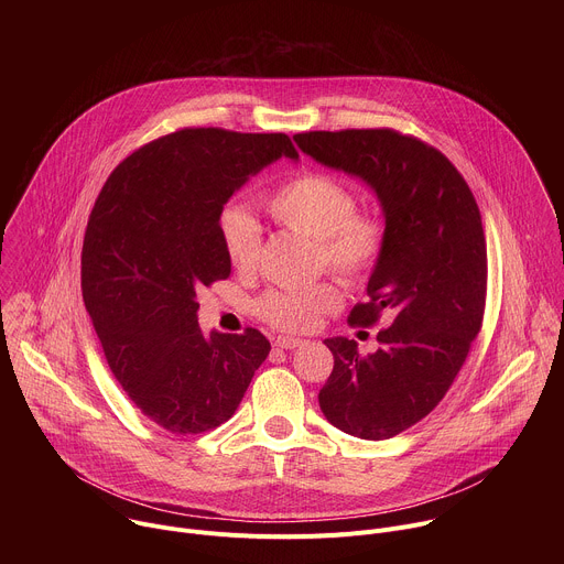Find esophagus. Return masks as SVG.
<instances>
[{
	"label": "esophagus",
	"mask_w": 564,
	"mask_h": 564,
	"mask_svg": "<svg viewBox=\"0 0 564 564\" xmlns=\"http://www.w3.org/2000/svg\"><path fill=\"white\" fill-rule=\"evenodd\" d=\"M274 346L285 348V350H294V348L305 346V339H296V337H279V339L274 341Z\"/></svg>",
	"instance_id": "34e87169"
}]
</instances>
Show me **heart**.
Wrapping results in <instances>:
<instances>
[{
    "mask_svg": "<svg viewBox=\"0 0 564 564\" xmlns=\"http://www.w3.org/2000/svg\"><path fill=\"white\" fill-rule=\"evenodd\" d=\"M270 216L285 229L316 240L318 259L344 281H366L381 261L386 227L379 218L357 214L355 194L337 178L321 172H303L279 185L265 200ZM220 246L240 272L254 270L263 229L250 207L229 203L218 216ZM339 290L318 283L296 290H270L257 303V312L270 326L285 333L312 330L326 312L339 307Z\"/></svg>",
    "mask_w": 564,
    "mask_h": 564,
    "instance_id": "1",
    "label": "heart"
}]
</instances>
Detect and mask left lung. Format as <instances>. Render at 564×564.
<instances>
[{"mask_svg": "<svg viewBox=\"0 0 564 564\" xmlns=\"http://www.w3.org/2000/svg\"><path fill=\"white\" fill-rule=\"evenodd\" d=\"M294 142L324 167L364 181L383 214L386 248L366 285L368 303L348 318L372 326L386 312L392 326L370 355H359L355 339L324 341L335 368L318 406L352 437L388 440L440 404L479 333L487 299L481 216L451 160L413 135L346 129L296 133Z\"/></svg>", "mask_w": 564, "mask_h": 564, "instance_id": "8db88e82", "label": "left lung"}]
</instances>
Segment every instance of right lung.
<instances>
[{
  "label": "right lung",
  "instance_id": "right-lung-1",
  "mask_svg": "<svg viewBox=\"0 0 564 564\" xmlns=\"http://www.w3.org/2000/svg\"><path fill=\"white\" fill-rule=\"evenodd\" d=\"M281 155L285 133L183 129L113 170L89 216L83 299L107 364L153 424L196 435L227 422L270 341L198 326V292L227 279L218 216L225 203Z\"/></svg>",
  "mask_w": 564,
  "mask_h": 564
}]
</instances>
